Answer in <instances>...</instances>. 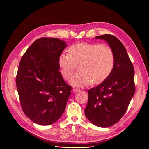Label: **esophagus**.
<instances>
[{
    "mask_svg": "<svg viewBox=\"0 0 149 149\" xmlns=\"http://www.w3.org/2000/svg\"><path fill=\"white\" fill-rule=\"evenodd\" d=\"M80 91V89H78V88H74V89H73V91L75 92V93H76L77 91Z\"/></svg>",
    "mask_w": 149,
    "mask_h": 149,
    "instance_id": "obj_1",
    "label": "esophagus"
}]
</instances>
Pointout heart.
Listing matches in <instances>:
<instances>
[{"label": "heart", "mask_w": 149, "mask_h": 149, "mask_svg": "<svg viewBox=\"0 0 149 149\" xmlns=\"http://www.w3.org/2000/svg\"><path fill=\"white\" fill-rule=\"evenodd\" d=\"M114 60V52L108 45L83 42L72 45L68 54H60L58 64L64 79L71 76L79 64V72L70 77V83L74 87H83L93 81H104L112 72Z\"/></svg>", "instance_id": "heart-1"}]
</instances>
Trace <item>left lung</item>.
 <instances>
[{"instance_id":"8db88e82","label":"left lung","mask_w":149,"mask_h":149,"mask_svg":"<svg viewBox=\"0 0 149 149\" xmlns=\"http://www.w3.org/2000/svg\"><path fill=\"white\" fill-rule=\"evenodd\" d=\"M107 41L114 54V66L102 84L88 91L85 114L93 124L108 127L118 122L135 91L134 68L125 47L110 34L95 37Z\"/></svg>"}]
</instances>
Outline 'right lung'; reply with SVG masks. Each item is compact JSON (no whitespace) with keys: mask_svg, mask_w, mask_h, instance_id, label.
<instances>
[{"mask_svg":"<svg viewBox=\"0 0 149 149\" xmlns=\"http://www.w3.org/2000/svg\"><path fill=\"white\" fill-rule=\"evenodd\" d=\"M66 42L42 37L33 42L20 60L16 87L24 114L32 122L48 125L63 114L72 87L63 79L58 64Z\"/></svg>","mask_w":149,"mask_h":149,"instance_id":"right-lung-1","label":"right lung"}]
</instances>
